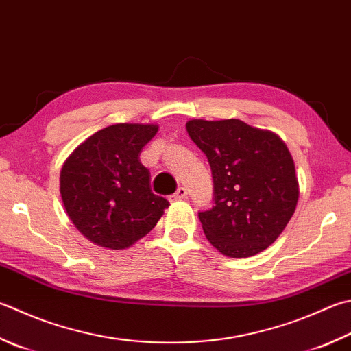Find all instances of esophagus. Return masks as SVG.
<instances>
[{
    "instance_id": "esophagus-1",
    "label": "esophagus",
    "mask_w": 351,
    "mask_h": 351,
    "mask_svg": "<svg viewBox=\"0 0 351 351\" xmlns=\"http://www.w3.org/2000/svg\"><path fill=\"white\" fill-rule=\"evenodd\" d=\"M186 197H188V191L180 186V188H178V189L176 191V193H174L173 195H171L169 200H171V202H176V200H183V198H186Z\"/></svg>"
}]
</instances>
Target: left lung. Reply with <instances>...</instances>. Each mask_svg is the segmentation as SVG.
<instances>
[{
  "mask_svg": "<svg viewBox=\"0 0 351 351\" xmlns=\"http://www.w3.org/2000/svg\"><path fill=\"white\" fill-rule=\"evenodd\" d=\"M186 130L214 180L213 208L198 213L204 235L230 258L263 252L287 226L300 197L286 143L240 119H193Z\"/></svg>",
  "mask_w": 351,
  "mask_h": 351,
  "instance_id": "left-lung-1",
  "label": "left lung"
}]
</instances>
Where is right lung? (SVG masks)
<instances>
[{
  "instance_id": "obj_1",
  "label": "right lung",
  "mask_w": 351,
  "mask_h": 351,
  "mask_svg": "<svg viewBox=\"0 0 351 351\" xmlns=\"http://www.w3.org/2000/svg\"><path fill=\"white\" fill-rule=\"evenodd\" d=\"M157 125L116 123L90 136L61 169V197L73 224L101 247L121 250L147 235L169 206L151 191L142 148Z\"/></svg>"
}]
</instances>
